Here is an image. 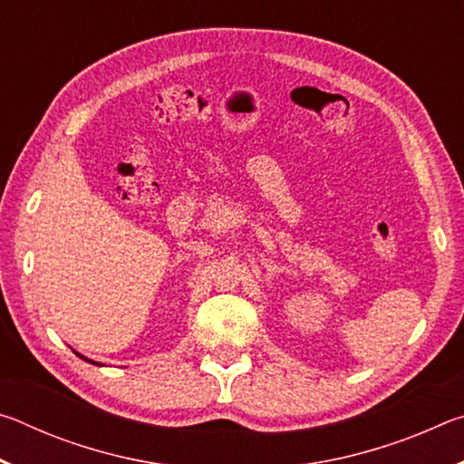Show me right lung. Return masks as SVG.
Masks as SVG:
<instances>
[{"mask_svg":"<svg viewBox=\"0 0 464 464\" xmlns=\"http://www.w3.org/2000/svg\"><path fill=\"white\" fill-rule=\"evenodd\" d=\"M73 352H75V350H73ZM75 354H77V356H80L82 360H85V362H90V364H98V362H93V360H90V358H85V356H82V354H80V352H75ZM98 366H102V364H98Z\"/></svg>","mask_w":464,"mask_h":464,"instance_id":"right-lung-1","label":"right lung"}]
</instances>
